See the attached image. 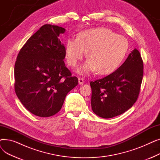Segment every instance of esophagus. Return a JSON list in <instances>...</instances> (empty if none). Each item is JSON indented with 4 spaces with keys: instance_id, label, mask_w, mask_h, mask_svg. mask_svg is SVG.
Here are the masks:
<instances>
[{
    "instance_id": "1",
    "label": "esophagus",
    "mask_w": 160,
    "mask_h": 160,
    "mask_svg": "<svg viewBox=\"0 0 160 160\" xmlns=\"http://www.w3.org/2000/svg\"><path fill=\"white\" fill-rule=\"evenodd\" d=\"M78 83L80 85H83L84 83V80L81 78H78Z\"/></svg>"
}]
</instances>
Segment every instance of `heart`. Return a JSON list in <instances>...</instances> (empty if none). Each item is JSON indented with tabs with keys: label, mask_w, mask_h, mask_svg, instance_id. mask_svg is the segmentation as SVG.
I'll list each match as a JSON object with an SVG mask.
<instances>
[{
	"label": "heart",
	"mask_w": 160,
	"mask_h": 160,
	"mask_svg": "<svg viewBox=\"0 0 160 160\" xmlns=\"http://www.w3.org/2000/svg\"><path fill=\"white\" fill-rule=\"evenodd\" d=\"M129 48L128 39L117 35L111 30L98 28L83 30L77 38L67 40L65 54L67 63L75 67L86 55L88 60L77 69L81 74L97 71L99 74H108L121 65Z\"/></svg>",
	"instance_id": "1"
}]
</instances>
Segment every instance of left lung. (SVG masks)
Returning <instances> with one entry per match:
<instances>
[{"instance_id": "obj_1", "label": "left lung", "mask_w": 160, "mask_h": 160, "mask_svg": "<svg viewBox=\"0 0 160 160\" xmlns=\"http://www.w3.org/2000/svg\"><path fill=\"white\" fill-rule=\"evenodd\" d=\"M142 76L143 62L139 52L134 48L113 72L90 82L92 110L104 119L127 112L138 99Z\"/></svg>"}]
</instances>
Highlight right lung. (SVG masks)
<instances>
[{
  "mask_svg": "<svg viewBox=\"0 0 160 160\" xmlns=\"http://www.w3.org/2000/svg\"><path fill=\"white\" fill-rule=\"evenodd\" d=\"M65 29L42 26L22 47L14 68L15 91L22 105L38 117L61 110L67 94L78 85L63 60L65 47L59 36Z\"/></svg>",
  "mask_w": 160,
  "mask_h": 160,
  "instance_id": "obj_1",
  "label": "right lung"
}]
</instances>
